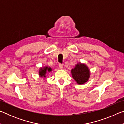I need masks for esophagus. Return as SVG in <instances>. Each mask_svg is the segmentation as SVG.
Wrapping results in <instances>:
<instances>
[{
  "label": "esophagus",
  "instance_id": "esophagus-1",
  "mask_svg": "<svg viewBox=\"0 0 124 124\" xmlns=\"http://www.w3.org/2000/svg\"><path fill=\"white\" fill-rule=\"evenodd\" d=\"M59 68L61 69V70H62V69H63V65L62 64H61V63H60L59 64Z\"/></svg>",
  "mask_w": 124,
  "mask_h": 124
}]
</instances>
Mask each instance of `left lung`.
<instances>
[{
    "label": "left lung",
    "mask_w": 124,
    "mask_h": 124,
    "mask_svg": "<svg viewBox=\"0 0 124 124\" xmlns=\"http://www.w3.org/2000/svg\"><path fill=\"white\" fill-rule=\"evenodd\" d=\"M73 78L79 85L84 84L89 80L90 72L89 67L84 63H79L71 70Z\"/></svg>",
    "instance_id": "1"
}]
</instances>
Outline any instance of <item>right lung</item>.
<instances>
[{"instance_id": "add662e5", "label": "right lung", "mask_w": 124, "mask_h": 124, "mask_svg": "<svg viewBox=\"0 0 124 124\" xmlns=\"http://www.w3.org/2000/svg\"><path fill=\"white\" fill-rule=\"evenodd\" d=\"M52 71V68L50 67L45 66L44 67H41L39 70V75L41 78H45L46 74L47 72H50Z\"/></svg>"}]
</instances>
